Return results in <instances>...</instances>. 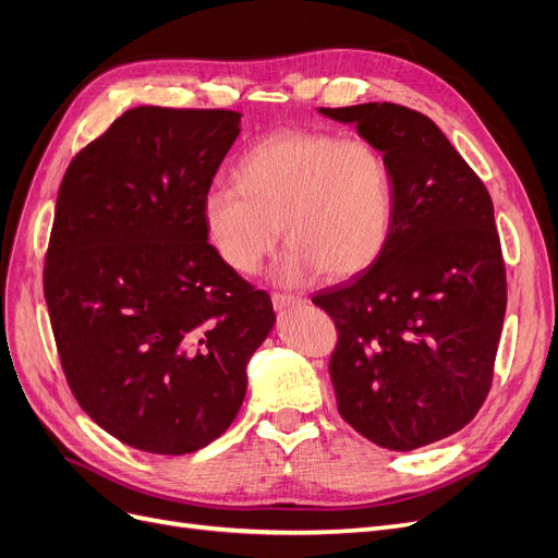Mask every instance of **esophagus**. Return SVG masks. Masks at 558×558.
Segmentation results:
<instances>
[{
    "label": "esophagus",
    "mask_w": 558,
    "mask_h": 558,
    "mask_svg": "<svg viewBox=\"0 0 558 558\" xmlns=\"http://www.w3.org/2000/svg\"><path fill=\"white\" fill-rule=\"evenodd\" d=\"M271 301H274V307H276V311H284V307H292V305H301V303H305L303 299H299V296H290V294H274V296H271Z\"/></svg>",
    "instance_id": "obj_1"
}]
</instances>
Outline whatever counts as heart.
Segmentation results:
<instances>
[{
    "label": "heart",
    "mask_w": 558,
    "mask_h": 558,
    "mask_svg": "<svg viewBox=\"0 0 558 558\" xmlns=\"http://www.w3.org/2000/svg\"><path fill=\"white\" fill-rule=\"evenodd\" d=\"M234 189H211L202 218L218 257L257 274L278 245H290L274 280L299 287L328 271L352 278L373 266L393 234L396 179L367 140L282 131L255 142L234 165Z\"/></svg>",
    "instance_id": "b5f03b06"
}]
</instances>
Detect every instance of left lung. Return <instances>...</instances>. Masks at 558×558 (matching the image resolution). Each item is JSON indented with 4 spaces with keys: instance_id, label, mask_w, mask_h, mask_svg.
Here are the masks:
<instances>
[{
    "instance_id": "1",
    "label": "left lung",
    "mask_w": 558,
    "mask_h": 558,
    "mask_svg": "<svg viewBox=\"0 0 558 558\" xmlns=\"http://www.w3.org/2000/svg\"><path fill=\"white\" fill-rule=\"evenodd\" d=\"M356 126L396 179V222L381 257L317 292L333 317L331 379L340 416L388 450L462 429L492 384L506 315V268L483 181L435 121L396 102L319 108Z\"/></svg>"
}]
</instances>
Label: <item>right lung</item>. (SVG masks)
<instances>
[{
	"label": "right lung",
	"mask_w": 558,
	"mask_h": 558,
	"mask_svg": "<svg viewBox=\"0 0 558 558\" xmlns=\"http://www.w3.org/2000/svg\"><path fill=\"white\" fill-rule=\"evenodd\" d=\"M241 133L232 110L133 108L59 185L44 290L77 404L121 444L185 456L245 398L276 326L209 243L202 199Z\"/></svg>",
	"instance_id": "add662e5"
}]
</instances>
